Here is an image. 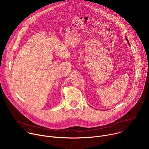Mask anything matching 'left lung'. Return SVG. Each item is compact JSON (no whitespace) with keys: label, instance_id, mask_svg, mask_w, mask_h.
Here are the masks:
<instances>
[{"label":"left lung","instance_id":"left-lung-1","mask_svg":"<svg viewBox=\"0 0 149 149\" xmlns=\"http://www.w3.org/2000/svg\"><path fill=\"white\" fill-rule=\"evenodd\" d=\"M125 39H126V40H127V41L128 42V44H129V45H130V44H129V40H128V39H127V38H125Z\"/></svg>","mask_w":149,"mask_h":149}]
</instances>
